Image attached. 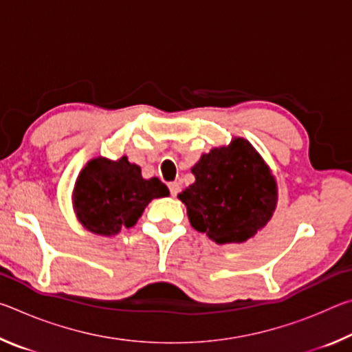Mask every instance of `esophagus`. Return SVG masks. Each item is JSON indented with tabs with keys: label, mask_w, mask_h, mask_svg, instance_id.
Returning <instances> with one entry per match:
<instances>
[{
	"label": "esophagus",
	"mask_w": 352,
	"mask_h": 352,
	"mask_svg": "<svg viewBox=\"0 0 352 352\" xmlns=\"http://www.w3.org/2000/svg\"><path fill=\"white\" fill-rule=\"evenodd\" d=\"M180 183H177V182H172V183H169V189H170V195L172 197H175V195L180 192Z\"/></svg>",
	"instance_id": "esophagus-1"
}]
</instances>
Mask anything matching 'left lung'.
Returning <instances> with one entry per match:
<instances>
[{"label": "left lung", "mask_w": 352, "mask_h": 352, "mask_svg": "<svg viewBox=\"0 0 352 352\" xmlns=\"http://www.w3.org/2000/svg\"><path fill=\"white\" fill-rule=\"evenodd\" d=\"M190 172L195 182L178 199L192 228L219 245L248 241L276 210V178L245 138L234 136L228 146L212 147Z\"/></svg>", "instance_id": "left-lung-1"}]
</instances>
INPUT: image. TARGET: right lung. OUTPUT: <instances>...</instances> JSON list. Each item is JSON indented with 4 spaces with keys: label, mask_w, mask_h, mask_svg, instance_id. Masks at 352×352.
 Masks as SVG:
<instances>
[{
    "label": "right lung",
    "mask_w": 352,
    "mask_h": 352,
    "mask_svg": "<svg viewBox=\"0 0 352 352\" xmlns=\"http://www.w3.org/2000/svg\"><path fill=\"white\" fill-rule=\"evenodd\" d=\"M169 189L157 177L142 178L138 164L126 155L118 160L91 158L73 188V210L93 234L111 237L130 228L153 199L168 197Z\"/></svg>",
    "instance_id": "obj_1"
}]
</instances>
